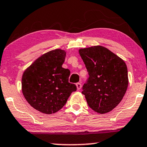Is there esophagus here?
<instances>
[{"instance_id": "obj_1", "label": "esophagus", "mask_w": 147, "mask_h": 147, "mask_svg": "<svg viewBox=\"0 0 147 147\" xmlns=\"http://www.w3.org/2000/svg\"><path fill=\"white\" fill-rule=\"evenodd\" d=\"M76 88H77L78 90H80L81 88V86H82V85H81L80 82H77L76 84Z\"/></svg>"}]
</instances>
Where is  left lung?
Returning <instances> with one entry per match:
<instances>
[{
    "mask_svg": "<svg viewBox=\"0 0 147 147\" xmlns=\"http://www.w3.org/2000/svg\"><path fill=\"white\" fill-rule=\"evenodd\" d=\"M79 53L89 75L82 86V94L92 110L108 113L119 104L127 89L125 63L102 46L80 49Z\"/></svg>",
    "mask_w": 147,
    "mask_h": 147,
    "instance_id": "obj_1",
    "label": "left lung"
}]
</instances>
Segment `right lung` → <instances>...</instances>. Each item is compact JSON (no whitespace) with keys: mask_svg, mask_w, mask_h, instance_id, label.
<instances>
[{"mask_svg":"<svg viewBox=\"0 0 147 147\" xmlns=\"http://www.w3.org/2000/svg\"><path fill=\"white\" fill-rule=\"evenodd\" d=\"M66 52L55 49L41 55L28 68L22 78V92L27 102L41 113L51 114L67 103L74 84L69 82L71 72L64 69Z\"/></svg>","mask_w":147,"mask_h":147,"instance_id":"obj_1","label":"right lung"}]
</instances>
